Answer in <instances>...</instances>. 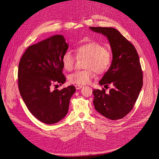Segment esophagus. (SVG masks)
<instances>
[{
	"instance_id": "obj_1",
	"label": "esophagus",
	"mask_w": 159,
	"mask_h": 159,
	"mask_svg": "<svg viewBox=\"0 0 159 159\" xmlns=\"http://www.w3.org/2000/svg\"><path fill=\"white\" fill-rule=\"evenodd\" d=\"M75 88H76L77 89H80L83 87L82 85H75Z\"/></svg>"
}]
</instances>
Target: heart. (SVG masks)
Masks as SVG:
<instances>
[{"label": "heart", "instance_id": "1", "mask_svg": "<svg viewBox=\"0 0 159 159\" xmlns=\"http://www.w3.org/2000/svg\"><path fill=\"white\" fill-rule=\"evenodd\" d=\"M77 57H86L85 68L83 70L75 71L68 76L71 84L83 85L89 83L95 75V72L101 74L110 68L112 62L111 51L101 43L92 41L78 46L75 49ZM62 64L67 71H71L74 67L75 57L70 51L62 55Z\"/></svg>", "mask_w": 159, "mask_h": 159}]
</instances>
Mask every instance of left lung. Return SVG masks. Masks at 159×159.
Listing matches in <instances>:
<instances>
[{
	"label": "left lung",
	"mask_w": 159,
	"mask_h": 159,
	"mask_svg": "<svg viewBox=\"0 0 159 159\" xmlns=\"http://www.w3.org/2000/svg\"><path fill=\"white\" fill-rule=\"evenodd\" d=\"M110 42L113 59L110 68L99 81L100 85L112 84L109 93L93 89L95 110L105 117L118 120L132 110L143 84V71L137 50L130 42L113 28L89 27Z\"/></svg>",
	"instance_id": "obj_1"
}]
</instances>
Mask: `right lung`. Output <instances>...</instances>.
Instances as JSON below:
<instances>
[{"label":"right lung","mask_w":159,"mask_h":159,"mask_svg":"<svg viewBox=\"0 0 159 159\" xmlns=\"http://www.w3.org/2000/svg\"><path fill=\"white\" fill-rule=\"evenodd\" d=\"M68 44L61 35H56L29 46L22 56L18 69L20 95L31 114L46 124L62 120L68 113L74 86L52 89L63 84L62 57Z\"/></svg>","instance_id":"add662e5"}]
</instances>
